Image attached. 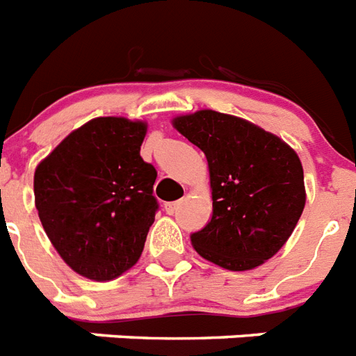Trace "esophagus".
<instances>
[{
    "instance_id": "1",
    "label": "esophagus",
    "mask_w": 356,
    "mask_h": 356,
    "mask_svg": "<svg viewBox=\"0 0 356 356\" xmlns=\"http://www.w3.org/2000/svg\"><path fill=\"white\" fill-rule=\"evenodd\" d=\"M180 204L181 202L178 200V202H167V204H165V213H167V215H175L176 213V209H178V207H180Z\"/></svg>"
}]
</instances>
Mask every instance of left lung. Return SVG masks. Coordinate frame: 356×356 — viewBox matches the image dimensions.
<instances>
[{"label":"left lung","instance_id":"obj_1","mask_svg":"<svg viewBox=\"0 0 356 356\" xmlns=\"http://www.w3.org/2000/svg\"><path fill=\"white\" fill-rule=\"evenodd\" d=\"M172 127L206 154L209 169L213 217L191 235L193 248L232 272L274 257L305 207L296 150L275 134L215 110L178 115Z\"/></svg>","mask_w":356,"mask_h":356}]
</instances>
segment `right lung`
Listing matches in <instances>:
<instances>
[{"instance_id":"1","label":"right lung","mask_w":356,"mask_h":356,"mask_svg":"<svg viewBox=\"0 0 356 356\" xmlns=\"http://www.w3.org/2000/svg\"><path fill=\"white\" fill-rule=\"evenodd\" d=\"M145 121L95 118L56 145L34 170L40 222L82 277L112 281L141 257L158 202L156 169L139 156Z\"/></svg>"}]
</instances>
